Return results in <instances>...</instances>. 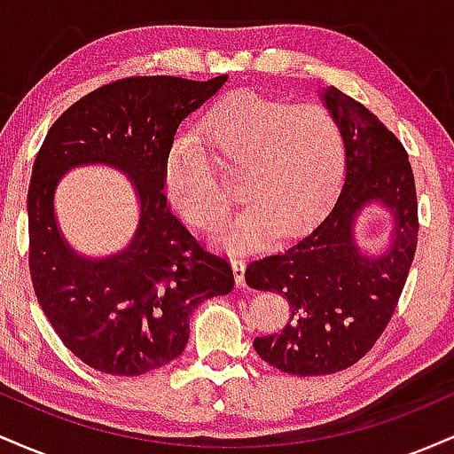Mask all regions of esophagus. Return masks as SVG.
Listing matches in <instances>:
<instances>
[{"label":"esophagus","mask_w":454,"mask_h":454,"mask_svg":"<svg viewBox=\"0 0 454 454\" xmlns=\"http://www.w3.org/2000/svg\"><path fill=\"white\" fill-rule=\"evenodd\" d=\"M231 264H232V270H234V279H237V286H245V267H247V262L241 256H232L231 258Z\"/></svg>","instance_id":"34e87169"}]
</instances>
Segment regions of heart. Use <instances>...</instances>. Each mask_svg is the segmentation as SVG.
Listing matches in <instances>:
<instances>
[{
  "label": "heart",
  "instance_id": "obj_1",
  "mask_svg": "<svg viewBox=\"0 0 454 454\" xmlns=\"http://www.w3.org/2000/svg\"><path fill=\"white\" fill-rule=\"evenodd\" d=\"M198 140H175L164 160V194L192 226L209 231L231 209L217 179L239 173L245 209L222 223L215 241L228 249L293 237L326 209L346 173L341 126L317 104L290 106L254 91L222 98L198 123Z\"/></svg>",
  "mask_w": 454,
  "mask_h": 454
}]
</instances>
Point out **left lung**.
Here are the masks:
<instances>
[{
    "label": "left lung",
    "instance_id": "1",
    "mask_svg": "<svg viewBox=\"0 0 454 454\" xmlns=\"http://www.w3.org/2000/svg\"><path fill=\"white\" fill-rule=\"evenodd\" d=\"M322 100L346 138V179L335 205L311 232L245 270L256 290L288 299L284 331L254 340L262 361L290 376H326L352 367L387 328L419 241V202L403 145L350 96L326 87ZM380 204L394 217L387 249L356 245L357 215Z\"/></svg>",
    "mask_w": 454,
    "mask_h": 454
}]
</instances>
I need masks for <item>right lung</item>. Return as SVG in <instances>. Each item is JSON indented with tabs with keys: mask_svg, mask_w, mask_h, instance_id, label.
<instances>
[{
	"mask_svg": "<svg viewBox=\"0 0 454 454\" xmlns=\"http://www.w3.org/2000/svg\"><path fill=\"white\" fill-rule=\"evenodd\" d=\"M226 78L132 76L98 87L57 119L35 155L27 192L31 281L64 346L98 372L140 376L175 361L190 340L192 311L232 290L231 264L202 249L164 194L176 128ZM85 163L126 172L141 202L133 241L106 259L81 257L56 226V184Z\"/></svg>",
	"mask_w": 454,
	"mask_h": 454,
	"instance_id": "right-lung-1",
	"label": "right lung"
}]
</instances>
